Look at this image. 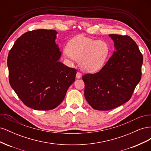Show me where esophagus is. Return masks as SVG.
Returning <instances> with one entry per match:
<instances>
[{"instance_id": "obj_1", "label": "esophagus", "mask_w": 151, "mask_h": 151, "mask_svg": "<svg viewBox=\"0 0 151 151\" xmlns=\"http://www.w3.org/2000/svg\"><path fill=\"white\" fill-rule=\"evenodd\" d=\"M81 76H82L81 73L80 72H77V74H76V78L77 79H80Z\"/></svg>"}]
</instances>
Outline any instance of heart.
<instances>
[{"instance_id": "1", "label": "heart", "mask_w": 151, "mask_h": 151, "mask_svg": "<svg viewBox=\"0 0 151 151\" xmlns=\"http://www.w3.org/2000/svg\"><path fill=\"white\" fill-rule=\"evenodd\" d=\"M110 49L103 40H94L83 35H78L68 42L65 53L77 61L81 67L88 72H96L106 63Z\"/></svg>"}]
</instances>
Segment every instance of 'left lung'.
<instances>
[{"label": "left lung", "instance_id": "1", "mask_svg": "<svg viewBox=\"0 0 151 151\" xmlns=\"http://www.w3.org/2000/svg\"><path fill=\"white\" fill-rule=\"evenodd\" d=\"M109 36L116 51L99 72L83 76L85 98L96 110H109L129 101L142 76L143 56L137 45L127 35Z\"/></svg>", "mask_w": 151, "mask_h": 151}]
</instances>
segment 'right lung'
Returning a JSON list of instances; mask_svg holds the SVG:
<instances>
[{
  "label": "right lung",
  "instance_id": "obj_1",
  "mask_svg": "<svg viewBox=\"0 0 151 151\" xmlns=\"http://www.w3.org/2000/svg\"><path fill=\"white\" fill-rule=\"evenodd\" d=\"M57 32L35 29L21 35L7 57L9 80L26 106L36 110L55 108L75 81L77 70L59 62Z\"/></svg>",
  "mask_w": 151,
  "mask_h": 151
}]
</instances>
